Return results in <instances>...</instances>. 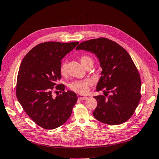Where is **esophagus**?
<instances>
[{
    "instance_id": "34e87169",
    "label": "esophagus",
    "mask_w": 159,
    "mask_h": 159,
    "mask_svg": "<svg viewBox=\"0 0 159 159\" xmlns=\"http://www.w3.org/2000/svg\"><path fill=\"white\" fill-rule=\"evenodd\" d=\"M77 96H78V99H79V100H85V99H87V97H86L84 96H82L80 94H79Z\"/></svg>"
}]
</instances>
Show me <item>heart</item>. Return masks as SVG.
<instances>
[{"instance_id":"heart-1","label":"heart","mask_w":159,"mask_h":159,"mask_svg":"<svg viewBox=\"0 0 159 159\" xmlns=\"http://www.w3.org/2000/svg\"><path fill=\"white\" fill-rule=\"evenodd\" d=\"M79 60L82 65L86 68L87 67L93 66V60L91 56L84 54L79 57ZM60 73L61 76H66L67 73V63L63 62L60 67ZM92 84V80L90 79H84L81 80H75L70 83L69 85V89L72 91L76 92L80 94H85L89 90V88Z\"/></svg>"}]
</instances>
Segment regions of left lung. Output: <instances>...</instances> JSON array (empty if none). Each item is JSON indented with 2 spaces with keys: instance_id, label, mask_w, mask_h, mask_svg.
I'll return each mask as SVG.
<instances>
[{
  "instance_id": "1",
  "label": "left lung",
  "mask_w": 159,
  "mask_h": 159,
  "mask_svg": "<svg viewBox=\"0 0 159 159\" xmlns=\"http://www.w3.org/2000/svg\"><path fill=\"white\" fill-rule=\"evenodd\" d=\"M76 50L90 51L97 56L102 67L95 96V118L105 124L120 125L134 113L140 102L141 82L138 70L128 52L109 39L100 37L81 43Z\"/></svg>"
}]
</instances>
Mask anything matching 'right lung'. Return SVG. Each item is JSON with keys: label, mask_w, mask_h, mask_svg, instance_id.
<instances>
[{"label": "right lung", "mask_w": 159, "mask_h": 159, "mask_svg": "<svg viewBox=\"0 0 159 159\" xmlns=\"http://www.w3.org/2000/svg\"><path fill=\"white\" fill-rule=\"evenodd\" d=\"M79 43H40L29 51L21 63L17 98L27 115L44 129L52 130L63 125L77 101L75 92H64L65 86L57 82L61 77V59ZM58 90L62 93L54 98L52 93Z\"/></svg>", "instance_id": "right-lung-1"}]
</instances>
